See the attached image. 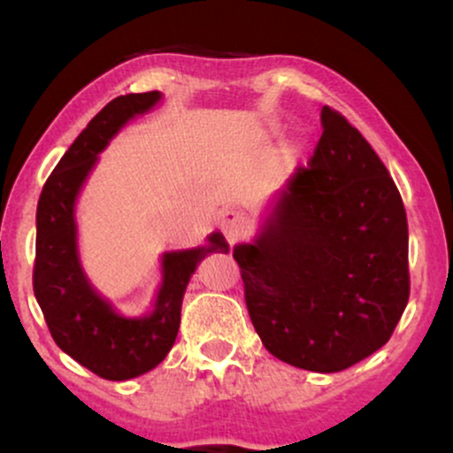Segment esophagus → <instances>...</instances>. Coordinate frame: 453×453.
Wrapping results in <instances>:
<instances>
[{
    "mask_svg": "<svg viewBox=\"0 0 453 453\" xmlns=\"http://www.w3.org/2000/svg\"><path fill=\"white\" fill-rule=\"evenodd\" d=\"M221 227L223 234L227 236V241L236 242L247 234V217L241 211H226L221 217Z\"/></svg>",
    "mask_w": 453,
    "mask_h": 453,
    "instance_id": "obj_1",
    "label": "esophagus"
}]
</instances>
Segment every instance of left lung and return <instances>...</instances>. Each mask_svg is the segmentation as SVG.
<instances>
[{
	"label": "left lung",
	"instance_id": "1",
	"mask_svg": "<svg viewBox=\"0 0 453 453\" xmlns=\"http://www.w3.org/2000/svg\"><path fill=\"white\" fill-rule=\"evenodd\" d=\"M319 142L251 244H236L244 303L264 347L315 372L381 349L409 303L403 197L366 138L321 111Z\"/></svg>",
	"mask_w": 453,
	"mask_h": 453
}]
</instances>
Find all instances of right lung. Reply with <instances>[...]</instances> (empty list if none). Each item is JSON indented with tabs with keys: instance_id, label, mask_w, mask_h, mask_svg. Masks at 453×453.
<instances>
[{
	"instance_id": "obj_1",
	"label": "right lung",
	"mask_w": 453,
	"mask_h": 453,
	"mask_svg": "<svg viewBox=\"0 0 453 453\" xmlns=\"http://www.w3.org/2000/svg\"><path fill=\"white\" fill-rule=\"evenodd\" d=\"M159 91L129 93L108 102L81 132L42 187L35 212L34 294L50 336L67 356L108 381L144 375L173 349L180 304L197 264L212 251H227L219 232L206 247L168 251L155 309L126 317L91 288L78 262L74 202L87 174L114 134L132 117L159 102Z\"/></svg>"
}]
</instances>
